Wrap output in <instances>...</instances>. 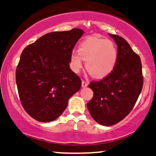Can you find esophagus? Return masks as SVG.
<instances>
[{
	"label": "esophagus",
	"mask_w": 156,
	"mask_h": 156,
	"mask_svg": "<svg viewBox=\"0 0 156 156\" xmlns=\"http://www.w3.org/2000/svg\"><path fill=\"white\" fill-rule=\"evenodd\" d=\"M87 85H88V82L85 81V80H82V87H87Z\"/></svg>",
	"instance_id": "34e87169"
}]
</instances>
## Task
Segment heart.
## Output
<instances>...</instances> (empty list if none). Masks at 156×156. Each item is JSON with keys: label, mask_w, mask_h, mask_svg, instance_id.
Here are the masks:
<instances>
[{"label": "heart", "mask_w": 156, "mask_h": 156, "mask_svg": "<svg viewBox=\"0 0 156 156\" xmlns=\"http://www.w3.org/2000/svg\"><path fill=\"white\" fill-rule=\"evenodd\" d=\"M118 55V49L112 41L90 36L80 44L78 52L71 54V67L75 72H79L85 60L90 74L96 78H104L114 70Z\"/></svg>", "instance_id": "heart-1"}]
</instances>
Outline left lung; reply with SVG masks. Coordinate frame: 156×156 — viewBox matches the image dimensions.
Wrapping results in <instances>:
<instances>
[{
	"mask_svg": "<svg viewBox=\"0 0 156 156\" xmlns=\"http://www.w3.org/2000/svg\"><path fill=\"white\" fill-rule=\"evenodd\" d=\"M118 47V61L111 74L100 81L90 82L93 96L87 104L92 118L101 125L121 121L134 107L143 86L140 56L121 36L109 34Z\"/></svg>",
	"mask_w": 156,
	"mask_h": 156,
	"instance_id": "obj_1",
	"label": "left lung"
}]
</instances>
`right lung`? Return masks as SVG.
I'll list each match as a JSON object with an SVG mask.
<instances>
[{"label": "right lung", "mask_w": 156, "mask_h": 156, "mask_svg": "<svg viewBox=\"0 0 156 156\" xmlns=\"http://www.w3.org/2000/svg\"><path fill=\"white\" fill-rule=\"evenodd\" d=\"M83 34L80 28L48 33L22 52L16 83L22 105L35 120H55L81 87V80L71 70L69 63L73 49Z\"/></svg>", "instance_id": "add662e5"}]
</instances>
